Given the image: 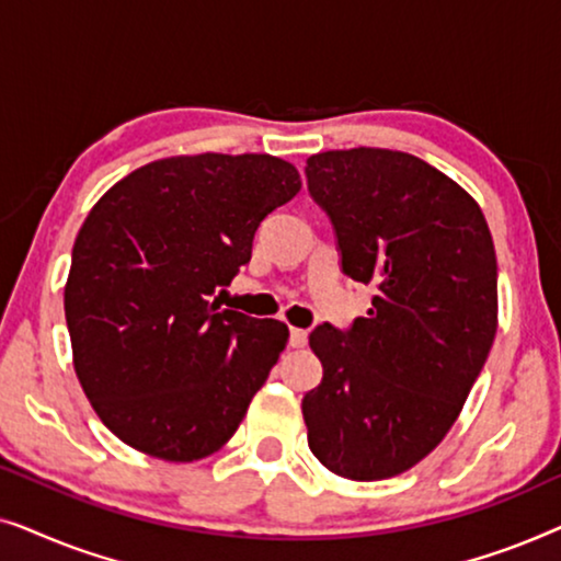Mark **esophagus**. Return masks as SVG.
Masks as SVG:
<instances>
[{
    "label": "esophagus",
    "mask_w": 561,
    "mask_h": 561,
    "mask_svg": "<svg viewBox=\"0 0 561 561\" xmlns=\"http://www.w3.org/2000/svg\"><path fill=\"white\" fill-rule=\"evenodd\" d=\"M288 342H290V347H304V344L309 342V332H306V329H296V327H290V336H288Z\"/></svg>",
    "instance_id": "obj_1"
}]
</instances>
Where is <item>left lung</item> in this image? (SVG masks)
Wrapping results in <instances>:
<instances>
[{"instance_id":"left-lung-1","label":"left lung","mask_w":561,"mask_h":561,"mask_svg":"<svg viewBox=\"0 0 561 561\" xmlns=\"http://www.w3.org/2000/svg\"><path fill=\"white\" fill-rule=\"evenodd\" d=\"M342 273L373 286L367 317L321 324L324 378L304 396L309 447L340 478L411 470L455 424L497 324L493 237L474 198L409 152L355 148L306 160Z\"/></svg>"}]
</instances>
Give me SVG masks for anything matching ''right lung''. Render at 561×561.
Instances as JSON below:
<instances>
[{"instance_id": "add662e5", "label": "right lung", "mask_w": 561, "mask_h": 561, "mask_svg": "<svg viewBox=\"0 0 561 561\" xmlns=\"http://www.w3.org/2000/svg\"><path fill=\"white\" fill-rule=\"evenodd\" d=\"M301 191L273 156H179L106 191L73 242L64 306L99 419L145 455L194 462L232 439L288 327L221 309L267 214Z\"/></svg>"}]
</instances>
